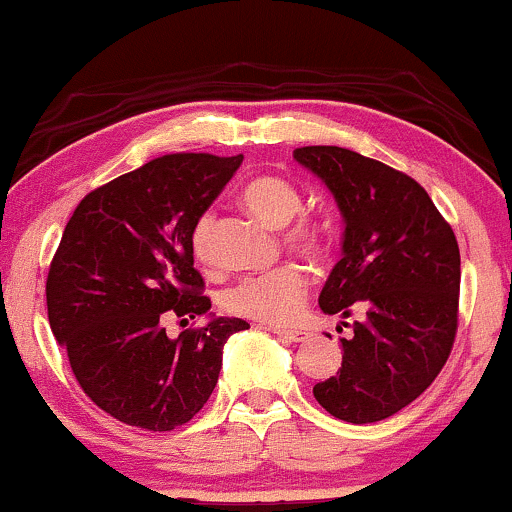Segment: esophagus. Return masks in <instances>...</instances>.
I'll return each mask as SVG.
<instances>
[{
	"label": "esophagus",
	"instance_id": "34e87169",
	"mask_svg": "<svg viewBox=\"0 0 512 512\" xmlns=\"http://www.w3.org/2000/svg\"><path fill=\"white\" fill-rule=\"evenodd\" d=\"M269 331L281 338H288V341H293V343H300L307 338V331H303V329H276V326H269Z\"/></svg>",
	"mask_w": 512,
	"mask_h": 512
}]
</instances>
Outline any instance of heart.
<instances>
[{
  "label": "heart",
  "mask_w": 512,
  "mask_h": 512,
  "mask_svg": "<svg viewBox=\"0 0 512 512\" xmlns=\"http://www.w3.org/2000/svg\"><path fill=\"white\" fill-rule=\"evenodd\" d=\"M240 202L264 224L281 226L283 243L303 255L322 250L324 233L317 219L298 212L303 205L298 188L283 176L262 174L250 178L240 190ZM190 252L200 264L212 262V219L200 217L190 231ZM307 298V279L303 267L283 262L267 272L245 276L221 295V307L229 315L255 319L269 326L293 324L303 312Z\"/></svg>",
  "instance_id": "heart-1"
}]
</instances>
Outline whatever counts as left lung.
<instances>
[{"label": "left lung", "instance_id": "8db88e82", "mask_svg": "<svg viewBox=\"0 0 512 512\" xmlns=\"http://www.w3.org/2000/svg\"><path fill=\"white\" fill-rule=\"evenodd\" d=\"M293 157L322 178L346 221L343 257L319 307L326 315H365L353 322V336L341 338L336 377L312 393L343 422L386 420L422 396L451 355L458 240L427 190L403 171L336 145L298 147Z\"/></svg>", "mask_w": 512, "mask_h": 512}]
</instances>
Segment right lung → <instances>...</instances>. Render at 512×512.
<instances>
[{"instance_id": "obj_1", "label": "right lung", "mask_w": 512, "mask_h": 512, "mask_svg": "<svg viewBox=\"0 0 512 512\" xmlns=\"http://www.w3.org/2000/svg\"><path fill=\"white\" fill-rule=\"evenodd\" d=\"M243 155L178 152L95 188L80 200L47 274V317L73 377L97 408L131 427L171 432L193 420L217 386L226 338L248 329L214 317L193 267L190 231Z\"/></svg>"}]
</instances>
